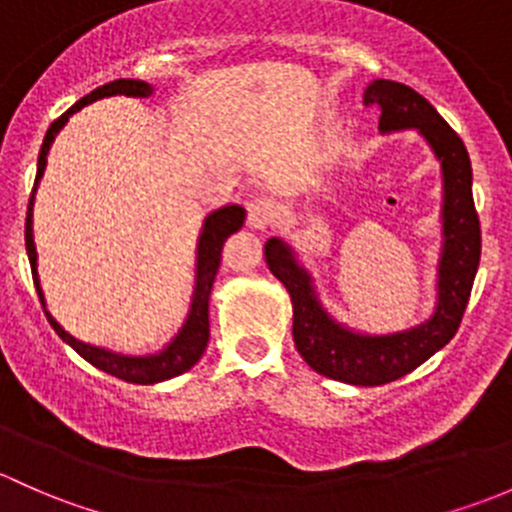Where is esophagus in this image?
<instances>
[{"instance_id": "obj_1", "label": "esophagus", "mask_w": 512, "mask_h": 512, "mask_svg": "<svg viewBox=\"0 0 512 512\" xmlns=\"http://www.w3.org/2000/svg\"><path fill=\"white\" fill-rule=\"evenodd\" d=\"M273 219H276V204H273L271 199H251L249 207H246V224H249L251 229H266L268 224H273Z\"/></svg>"}]
</instances>
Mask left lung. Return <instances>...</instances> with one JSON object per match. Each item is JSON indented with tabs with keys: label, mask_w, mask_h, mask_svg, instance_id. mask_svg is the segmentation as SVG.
<instances>
[{
	"label": "left lung",
	"mask_w": 512,
	"mask_h": 512,
	"mask_svg": "<svg viewBox=\"0 0 512 512\" xmlns=\"http://www.w3.org/2000/svg\"><path fill=\"white\" fill-rule=\"evenodd\" d=\"M365 103L379 105V133L414 128L441 162L439 300L429 320L389 335H365L337 323L315 293L313 276L295 258L286 241L268 239L263 246L273 276L286 286L293 303V342L305 362L323 377L357 387H377L404 377L439 352L456 335L471 298L481 261V224L473 207V172L463 140L449 128L434 105L414 88L377 78L367 86Z\"/></svg>",
	"instance_id": "left-lung-1"
}]
</instances>
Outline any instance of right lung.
<instances>
[{
    "label": "right lung",
    "mask_w": 512,
    "mask_h": 512,
    "mask_svg": "<svg viewBox=\"0 0 512 512\" xmlns=\"http://www.w3.org/2000/svg\"><path fill=\"white\" fill-rule=\"evenodd\" d=\"M155 88L145 81H135V78H118L113 83H105V86L96 88L93 93L83 96L76 105L66 110L61 118H56L51 123V128L46 130L44 145H41L39 152V165H36V179L34 189H31L29 207H26V226H24V241H26V254H29L31 263V276H34L36 293H39L41 305H44V313L49 318L51 328L56 330V335L61 337L66 345H71L78 355L86 362H91L98 370L113 374V377L125 379V382L133 384H155L165 382V379L177 377V374L187 372L189 367H194L199 362V357L204 355L209 342V293H212L214 278H217L219 263H221V249H224V241L229 239L234 231H239L244 226L246 209L239 207V204H226V207L217 209V212L209 214L204 219L202 234H199L197 244V278H194V293H192V305H189L187 320H184L182 330L172 337V342H167L160 352L155 355H120V352H110L105 347L88 345V342L76 340L73 335H68L66 330L51 318V313L46 310L44 303V291L39 286V273H36V244H34V194L36 187H39L41 177H44L46 170V155L51 150V142L56 140L59 130L68 123L76 110H81L83 105L93 103V100L108 98V96H130V98H147L152 96Z\"/></svg>",
    "instance_id": "add662e5"
}]
</instances>
